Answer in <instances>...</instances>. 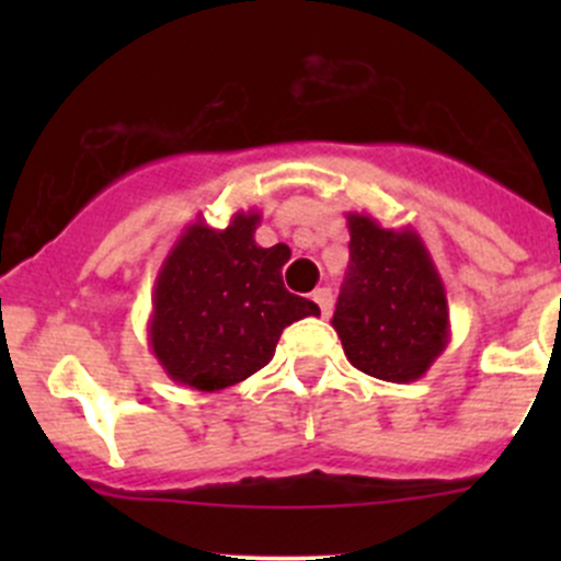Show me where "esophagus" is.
Listing matches in <instances>:
<instances>
[{
  "label": "esophagus",
  "mask_w": 561,
  "mask_h": 561,
  "mask_svg": "<svg viewBox=\"0 0 561 561\" xmlns=\"http://www.w3.org/2000/svg\"><path fill=\"white\" fill-rule=\"evenodd\" d=\"M312 301L317 304V307H320V314L322 317L331 314L333 298H331V290H328V287H317V290L312 293Z\"/></svg>",
  "instance_id": "esophagus-1"
}]
</instances>
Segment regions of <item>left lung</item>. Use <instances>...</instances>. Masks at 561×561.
Here are the masks:
<instances>
[{
	"mask_svg": "<svg viewBox=\"0 0 561 561\" xmlns=\"http://www.w3.org/2000/svg\"><path fill=\"white\" fill-rule=\"evenodd\" d=\"M350 265L331 325L355 369L386 382H415L450 339L445 285L412 228L388 230L350 211Z\"/></svg>",
	"mask_w": 561,
	"mask_h": 561,
	"instance_id": "8db88e82",
	"label": "left lung"
}]
</instances>
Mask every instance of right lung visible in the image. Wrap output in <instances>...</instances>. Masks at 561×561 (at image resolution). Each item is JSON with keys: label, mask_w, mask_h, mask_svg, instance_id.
Returning a JSON list of instances; mask_svg holds the SVG:
<instances>
[{"label": "right lung", "mask_w": 561, "mask_h": 561, "mask_svg": "<svg viewBox=\"0 0 561 561\" xmlns=\"http://www.w3.org/2000/svg\"><path fill=\"white\" fill-rule=\"evenodd\" d=\"M260 211H236L225 230L203 219L162 260L151 293L149 347L179 386L214 393L247 380L276 353L282 331L320 307L287 293L285 244L257 247Z\"/></svg>", "instance_id": "right-lung-1"}]
</instances>
